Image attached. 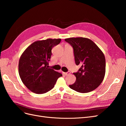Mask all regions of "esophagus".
I'll return each mask as SVG.
<instances>
[{"label": "esophagus", "instance_id": "obj_1", "mask_svg": "<svg viewBox=\"0 0 126 126\" xmlns=\"http://www.w3.org/2000/svg\"><path fill=\"white\" fill-rule=\"evenodd\" d=\"M64 74H65L66 76H68V75H69L70 74V71H68L67 72H65V73H64Z\"/></svg>", "mask_w": 126, "mask_h": 126}]
</instances>
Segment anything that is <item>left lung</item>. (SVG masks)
I'll return each mask as SVG.
<instances>
[{"label":"left lung","instance_id":"left-lung-1","mask_svg":"<svg viewBox=\"0 0 126 126\" xmlns=\"http://www.w3.org/2000/svg\"><path fill=\"white\" fill-rule=\"evenodd\" d=\"M64 40L73 48L76 65L81 66L74 73L76 80L69 87L80 93L96 89L105 75L106 60L103 52L92 40L86 38H70Z\"/></svg>","mask_w":126,"mask_h":126}]
</instances>
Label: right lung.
Returning a JSON list of instances; mask_svg holds the SVG:
<instances>
[{"label":"right lung","instance_id":"obj_1","mask_svg":"<svg viewBox=\"0 0 126 126\" xmlns=\"http://www.w3.org/2000/svg\"><path fill=\"white\" fill-rule=\"evenodd\" d=\"M61 39L34 42L22 54L19 62V74L24 84L32 92L43 94L54 87L62 74L48 68L51 49Z\"/></svg>","mask_w":126,"mask_h":126}]
</instances>
